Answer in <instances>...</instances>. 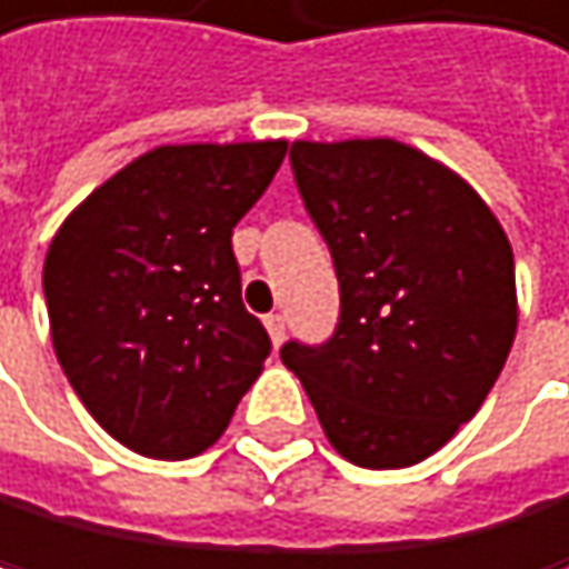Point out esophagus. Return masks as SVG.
Here are the masks:
<instances>
[{
	"instance_id": "1",
	"label": "esophagus",
	"mask_w": 569,
	"mask_h": 569,
	"mask_svg": "<svg viewBox=\"0 0 569 569\" xmlns=\"http://www.w3.org/2000/svg\"><path fill=\"white\" fill-rule=\"evenodd\" d=\"M264 329H269V340L276 347L287 340V318H282V315H264Z\"/></svg>"
}]
</instances>
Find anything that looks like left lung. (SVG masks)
I'll return each mask as SVG.
<instances>
[{"mask_svg":"<svg viewBox=\"0 0 569 569\" xmlns=\"http://www.w3.org/2000/svg\"><path fill=\"white\" fill-rule=\"evenodd\" d=\"M293 177L340 279V326L287 365L332 450L357 467L421 463L496 386L517 336L513 251L453 169L392 137L293 141Z\"/></svg>","mask_w":569,"mask_h":569,"instance_id":"obj_1","label":"left lung"}]
</instances>
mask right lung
Instances as JSON below:
<instances>
[{
  "label": "right lung",
  "mask_w": 569,
  "mask_h": 569,
  "mask_svg": "<svg viewBox=\"0 0 569 569\" xmlns=\"http://www.w3.org/2000/svg\"><path fill=\"white\" fill-rule=\"evenodd\" d=\"M287 141L162 144L80 201L44 254L52 347L91 418L127 450L212 446L272 343L240 300L233 226Z\"/></svg>",
  "instance_id": "right-lung-1"
}]
</instances>
